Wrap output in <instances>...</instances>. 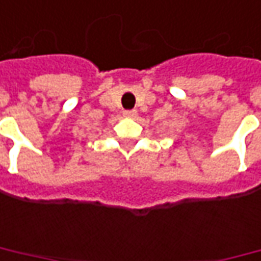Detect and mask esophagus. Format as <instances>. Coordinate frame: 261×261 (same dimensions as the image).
<instances>
[{
  "label": "esophagus",
  "mask_w": 261,
  "mask_h": 261,
  "mask_svg": "<svg viewBox=\"0 0 261 261\" xmlns=\"http://www.w3.org/2000/svg\"><path fill=\"white\" fill-rule=\"evenodd\" d=\"M123 116L125 118H134L137 116V111L136 110H125V111H123Z\"/></svg>",
  "instance_id": "1"
}]
</instances>
